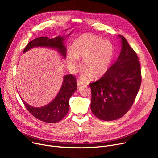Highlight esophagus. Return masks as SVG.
I'll use <instances>...</instances> for the list:
<instances>
[{
	"instance_id": "obj_1",
	"label": "esophagus",
	"mask_w": 158,
	"mask_h": 158,
	"mask_svg": "<svg viewBox=\"0 0 158 158\" xmlns=\"http://www.w3.org/2000/svg\"><path fill=\"white\" fill-rule=\"evenodd\" d=\"M84 83H85L84 82L81 81H79V80H77V86H78V87H79L80 86H81V85H84Z\"/></svg>"
}]
</instances>
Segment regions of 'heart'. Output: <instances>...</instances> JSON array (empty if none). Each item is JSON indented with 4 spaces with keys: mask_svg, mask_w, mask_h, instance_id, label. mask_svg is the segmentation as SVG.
Wrapping results in <instances>:
<instances>
[{
    "mask_svg": "<svg viewBox=\"0 0 158 158\" xmlns=\"http://www.w3.org/2000/svg\"><path fill=\"white\" fill-rule=\"evenodd\" d=\"M114 46L110 41L90 34L78 37L72 45V51L67 55L69 63L76 66L79 58H83L81 77H100L107 72L113 60Z\"/></svg>",
    "mask_w": 158,
    "mask_h": 158,
    "instance_id": "heart-1",
    "label": "heart"
}]
</instances>
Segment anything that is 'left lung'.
Here are the masks:
<instances>
[{
    "label": "left lung",
    "mask_w": 158,
    "mask_h": 158,
    "mask_svg": "<svg viewBox=\"0 0 158 158\" xmlns=\"http://www.w3.org/2000/svg\"><path fill=\"white\" fill-rule=\"evenodd\" d=\"M117 61L98 81L90 83L91 110L104 121L122 117L131 107L142 82V72L136 53L123 36Z\"/></svg>",
    "instance_id": "1"
}]
</instances>
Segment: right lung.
Here are the masks:
<instances>
[{"label":"right lung","instance_id":"add662e5","mask_svg":"<svg viewBox=\"0 0 158 158\" xmlns=\"http://www.w3.org/2000/svg\"><path fill=\"white\" fill-rule=\"evenodd\" d=\"M70 35V33L67 36ZM64 40L65 36H61L51 39L48 37H39L29 41L25 47L23 52H26L31 48L36 47H50L56 49L62 57L65 58L66 48L64 46ZM77 89L76 78L72 74H69L64 77L59 93L48 104L41 107H35L26 103L22 98L21 99L26 109L36 118L47 123H56L62 120L68 113L70 98Z\"/></svg>","mask_w":158,"mask_h":158}]
</instances>
